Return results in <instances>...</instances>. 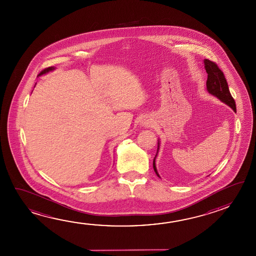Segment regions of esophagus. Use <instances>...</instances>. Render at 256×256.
<instances>
[{
  "label": "esophagus",
  "mask_w": 256,
  "mask_h": 256,
  "mask_svg": "<svg viewBox=\"0 0 256 256\" xmlns=\"http://www.w3.org/2000/svg\"><path fill=\"white\" fill-rule=\"evenodd\" d=\"M150 122H147V123H146V124H147L148 126H150V125H151V123H150Z\"/></svg>",
  "instance_id": "34e87169"
}]
</instances>
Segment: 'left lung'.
Masks as SVG:
<instances>
[{
	"instance_id": "left-lung-1",
	"label": "left lung",
	"mask_w": 256,
	"mask_h": 256,
	"mask_svg": "<svg viewBox=\"0 0 256 256\" xmlns=\"http://www.w3.org/2000/svg\"><path fill=\"white\" fill-rule=\"evenodd\" d=\"M204 62L206 72L208 74V78L206 81V86H207L208 92L210 94L218 98L220 101L225 102L226 104L228 105L231 109L236 112V102L230 92L228 82H226L223 72L220 70V68L218 67V65L216 63L210 60L204 59ZM159 142H158V150H159ZM158 150H157V152H158ZM155 158H156V155H155L154 162H152L154 170L156 175L160 178L159 173L157 172V168L155 166Z\"/></svg>"
}]
</instances>
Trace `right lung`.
<instances>
[{
    "mask_svg": "<svg viewBox=\"0 0 256 256\" xmlns=\"http://www.w3.org/2000/svg\"><path fill=\"white\" fill-rule=\"evenodd\" d=\"M54 67L46 68H44V70H42V72H40V74H39V75L38 76L44 75V74H46V73H47V72H52V70H54Z\"/></svg>",
    "mask_w": 256,
    "mask_h": 256,
    "instance_id": "add662e5",
    "label": "right lung"
}]
</instances>
